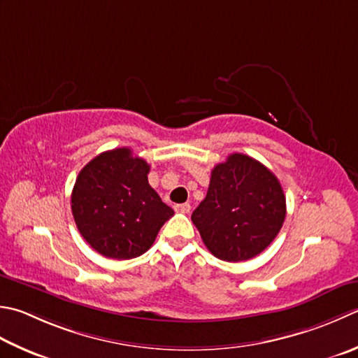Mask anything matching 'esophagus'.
<instances>
[{
	"label": "esophagus",
	"instance_id": "34e87169",
	"mask_svg": "<svg viewBox=\"0 0 358 358\" xmlns=\"http://www.w3.org/2000/svg\"><path fill=\"white\" fill-rule=\"evenodd\" d=\"M175 211L181 214H187L191 211V205L189 203H181V205H175Z\"/></svg>",
	"mask_w": 358,
	"mask_h": 358
}]
</instances>
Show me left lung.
I'll list each match as a JSON object with an SVG mask.
<instances>
[{
  "label": "left lung",
  "mask_w": 358,
  "mask_h": 358,
  "mask_svg": "<svg viewBox=\"0 0 358 358\" xmlns=\"http://www.w3.org/2000/svg\"><path fill=\"white\" fill-rule=\"evenodd\" d=\"M191 219L215 257L248 261L282 228L285 195L276 175L262 163L233 153L213 169L206 197Z\"/></svg>",
  "instance_id": "obj_1"
}]
</instances>
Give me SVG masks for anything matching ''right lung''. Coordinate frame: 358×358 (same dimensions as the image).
<instances>
[{"mask_svg":"<svg viewBox=\"0 0 358 358\" xmlns=\"http://www.w3.org/2000/svg\"><path fill=\"white\" fill-rule=\"evenodd\" d=\"M150 166L129 147L102 152L77 175L71 211L90 247L110 259H133L155 242L173 215L149 185Z\"/></svg>","mask_w":358,"mask_h":358,"instance_id":"right-lung-1","label":"right lung"}]
</instances>
